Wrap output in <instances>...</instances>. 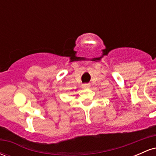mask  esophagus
<instances>
[{"mask_svg":"<svg viewBox=\"0 0 156 156\" xmlns=\"http://www.w3.org/2000/svg\"><path fill=\"white\" fill-rule=\"evenodd\" d=\"M89 87H90V85H89V83L82 84V88L83 89H88V88H89Z\"/></svg>","mask_w":156,"mask_h":156,"instance_id":"esophagus-1","label":"esophagus"}]
</instances>
